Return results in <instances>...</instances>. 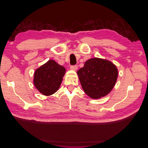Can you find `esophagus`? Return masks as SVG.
Instances as JSON below:
<instances>
[{
  "label": "esophagus",
  "mask_w": 148,
  "mask_h": 148,
  "mask_svg": "<svg viewBox=\"0 0 148 148\" xmlns=\"http://www.w3.org/2000/svg\"><path fill=\"white\" fill-rule=\"evenodd\" d=\"M71 69L72 71H77V65H72L71 66Z\"/></svg>",
  "instance_id": "34e87169"
}]
</instances>
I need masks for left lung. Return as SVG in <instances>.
Instances as JSON below:
<instances>
[{
    "mask_svg": "<svg viewBox=\"0 0 148 148\" xmlns=\"http://www.w3.org/2000/svg\"><path fill=\"white\" fill-rule=\"evenodd\" d=\"M77 74L84 92L93 99L108 94L118 77L117 69L114 63L98 58L88 60Z\"/></svg>",
    "mask_w": 148,
    "mask_h": 148,
    "instance_id": "1",
    "label": "left lung"
}]
</instances>
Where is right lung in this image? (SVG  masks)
Wrapping results in <instances>:
<instances>
[{"label": "right lung", "mask_w": 148, "mask_h": 148, "mask_svg": "<svg viewBox=\"0 0 148 148\" xmlns=\"http://www.w3.org/2000/svg\"><path fill=\"white\" fill-rule=\"evenodd\" d=\"M65 69L51 60L34 72L33 83L40 93L51 95L59 89Z\"/></svg>", "instance_id": "add662e5"}]
</instances>
